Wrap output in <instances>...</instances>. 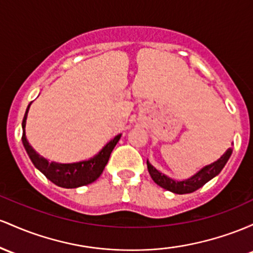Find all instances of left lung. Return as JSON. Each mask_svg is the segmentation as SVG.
Instances as JSON below:
<instances>
[{
    "label": "left lung",
    "mask_w": 253,
    "mask_h": 253,
    "mask_svg": "<svg viewBox=\"0 0 253 253\" xmlns=\"http://www.w3.org/2000/svg\"><path fill=\"white\" fill-rule=\"evenodd\" d=\"M232 152H233V148L231 147V148L227 149V152L218 159L217 161L203 167L200 172L196 173L194 177L183 181H175L171 179V178L166 177L163 173L159 172L157 169H154L148 161H147V167H148L150 177L153 178V180H154L159 186L169 190V191L174 192V194H190V192H194L197 189L202 188L207 181H209L211 178H214L215 175H217L218 173L221 172V169L225 167L226 163L228 161L229 157L232 155Z\"/></svg>",
    "instance_id": "left-lung-1"
}]
</instances>
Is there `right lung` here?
I'll list each match as a JSON object with an SVG mask.
<instances>
[{
	"label": "right lung",
	"instance_id": "obj_1",
	"mask_svg": "<svg viewBox=\"0 0 253 253\" xmlns=\"http://www.w3.org/2000/svg\"><path fill=\"white\" fill-rule=\"evenodd\" d=\"M31 105V104H30ZM30 105L27 106L26 113H25L24 119H22V144L26 149L28 157L37 169L41 171L47 179L52 181L56 185L65 189H74L79 186L87 185V184L93 183L98 179L103 173L107 161H109L110 155H111L112 149L117 144L121 138V135H117L112 141H110L106 146L101 149L96 157L90 159L88 161H81L76 164H57L49 163L46 159L37 154L36 150L28 143L26 134H25V126H26L27 112L30 109Z\"/></svg>",
	"mask_w": 253,
	"mask_h": 253
}]
</instances>
